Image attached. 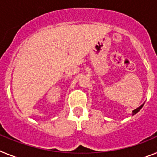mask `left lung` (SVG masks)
<instances>
[{"label":"left lung","mask_w":157,"mask_h":157,"mask_svg":"<svg viewBox=\"0 0 157 157\" xmlns=\"http://www.w3.org/2000/svg\"><path fill=\"white\" fill-rule=\"evenodd\" d=\"M143 105H144V103H143V104L141 105V106H140V107H137V109H135V110H133V115H134V114H137V113L138 112V111H140V110H141V107H143Z\"/></svg>","instance_id":"obj_1"}]
</instances>
